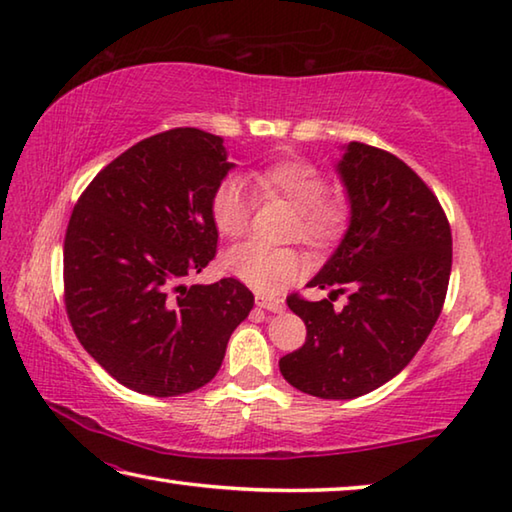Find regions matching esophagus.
Segmentation results:
<instances>
[{"mask_svg":"<svg viewBox=\"0 0 512 512\" xmlns=\"http://www.w3.org/2000/svg\"><path fill=\"white\" fill-rule=\"evenodd\" d=\"M255 302H257V307H262L266 311H273V314H282L284 307H287V305H284L282 298H271V296H264V293H257Z\"/></svg>","mask_w":512,"mask_h":512,"instance_id":"1","label":"esophagus"}]
</instances>
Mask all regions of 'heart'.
<instances>
[{
	"instance_id": "obj_1",
	"label": "heart",
	"mask_w": 512,
	"mask_h": 512,
	"mask_svg": "<svg viewBox=\"0 0 512 512\" xmlns=\"http://www.w3.org/2000/svg\"><path fill=\"white\" fill-rule=\"evenodd\" d=\"M262 194L280 196L296 207L291 235L311 248H329L343 237L350 223V205L345 198L327 194V180L316 164L302 158H284L255 171ZM212 221L225 239H239L248 232L253 198L239 178L228 176L214 187L210 198ZM225 271L250 289L277 293L296 280L302 257L296 248H268L244 244L232 248L223 259Z\"/></svg>"
}]
</instances>
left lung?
I'll list each match as a JSON object with an SVG mask.
<instances>
[{
    "instance_id": "left-lung-1",
    "label": "left lung",
    "mask_w": 512,
    "mask_h": 512,
    "mask_svg": "<svg viewBox=\"0 0 512 512\" xmlns=\"http://www.w3.org/2000/svg\"><path fill=\"white\" fill-rule=\"evenodd\" d=\"M350 228L309 282L329 289L287 305L307 325L300 350L280 359L282 377L323 400H352L402 372L443 311L452 273V230L424 180L397 155L350 142L339 162ZM349 293L339 312L333 298Z\"/></svg>"
}]
</instances>
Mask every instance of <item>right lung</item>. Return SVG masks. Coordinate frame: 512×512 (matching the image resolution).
<instances>
[{"label": "right lung", "instance_id": "1", "mask_svg": "<svg viewBox=\"0 0 512 512\" xmlns=\"http://www.w3.org/2000/svg\"><path fill=\"white\" fill-rule=\"evenodd\" d=\"M230 169L219 135L173 128L103 167L69 216L67 318L131 391L173 397L205 386L255 305L235 277L185 284L216 255L210 198Z\"/></svg>", "mask_w": 512, "mask_h": 512}]
</instances>
